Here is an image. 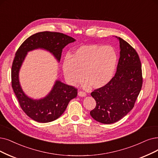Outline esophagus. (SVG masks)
Wrapping results in <instances>:
<instances>
[{"mask_svg": "<svg viewBox=\"0 0 158 158\" xmlns=\"http://www.w3.org/2000/svg\"><path fill=\"white\" fill-rule=\"evenodd\" d=\"M78 94V96H80V97H85L86 96V93L85 92L82 91H79Z\"/></svg>", "mask_w": 158, "mask_h": 158, "instance_id": "1", "label": "esophagus"}]
</instances>
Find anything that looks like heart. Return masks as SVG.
<instances>
[{
    "mask_svg": "<svg viewBox=\"0 0 158 158\" xmlns=\"http://www.w3.org/2000/svg\"><path fill=\"white\" fill-rule=\"evenodd\" d=\"M117 63L115 50L111 46L96 44L81 45L76 48L72 57L67 56L63 71L67 81L72 85L83 79L85 89L91 85L95 89L108 84L114 74Z\"/></svg>",
    "mask_w": 158,
    "mask_h": 158,
    "instance_id": "obj_1",
    "label": "heart"
}]
</instances>
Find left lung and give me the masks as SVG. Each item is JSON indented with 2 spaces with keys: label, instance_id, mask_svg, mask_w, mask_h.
Segmentation results:
<instances>
[{
  "label": "left lung",
  "instance_id": "1",
  "mask_svg": "<svg viewBox=\"0 0 158 158\" xmlns=\"http://www.w3.org/2000/svg\"><path fill=\"white\" fill-rule=\"evenodd\" d=\"M118 40L121 51L115 76L108 84L91 93L96 106L90 115L103 124L114 123L127 115L134 107L143 85L137 52L128 43L121 37Z\"/></svg>",
  "mask_w": 158,
  "mask_h": 158
}]
</instances>
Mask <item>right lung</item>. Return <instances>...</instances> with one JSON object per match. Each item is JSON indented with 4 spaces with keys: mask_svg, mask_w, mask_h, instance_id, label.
<instances>
[{
    "mask_svg": "<svg viewBox=\"0 0 158 158\" xmlns=\"http://www.w3.org/2000/svg\"><path fill=\"white\" fill-rule=\"evenodd\" d=\"M72 37L56 31H41L31 35L19 47L11 67V86L21 109L31 119L38 123H49L60 117L71 99L77 97V88L58 80L45 98L34 100L23 93L19 81V71L27 52L38 48L52 52L60 61L62 49L74 42Z\"/></svg>",
    "mask_w": 158,
    "mask_h": 158,
    "instance_id": "1",
    "label": "right lung"
}]
</instances>
